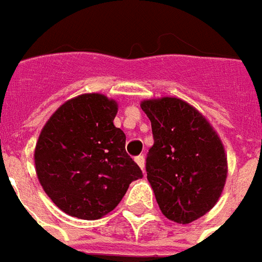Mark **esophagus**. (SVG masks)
Listing matches in <instances>:
<instances>
[{
    "mask_svg": "<svg viewBox=\"0 0 262 262\" xmlns=\"http://www.w3.org/2000/svg\"><path fill=\"white\" fill-rule=\"evenodd\" d=\"M135 161L137 162V165L140 166L141 169H144V164H146V161H144V156H137L135 158Z\"/></svg>",
    "mask_w": 262,
    "mask_h": 262,
    "instance_id": "obj_1",
    "label": "esophagus"
}]
</instances>
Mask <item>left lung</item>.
Segmentation results:
<instances>
[{
	"label": "left lung",
	"mask_w": 262,
	"mask_h": 262,
	"mask_svg": "<svg viewBox=\"0 0 262 262\" xmlns=\"http://www.w3.org/2000/svg\"><path fill=\"white\" fill-rule=\"evenodd\" d=\"M154 146L147 152V179L166 218L190 224L220 199L228 165L220 137L200 112L179 98L141 102Z\"/></svg>",
	"instance_id": "8db88e82"
}]
</instances>
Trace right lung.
<instances>
[{
  "label": "right lung",
  "mask_w": 262,
  "mask_h": 262,
  "mask_svg": "<svg viewBox=\"0 0 262 262\" xmlns=\"http://www.w3.org/2000/svg\"><path fill=\"white\" fill-rule=\"evenodd\" d=\"M118 105L102 94H83L59 106L40 133L34 162L42 189L58 208L98 220L119 204L143 172L115 127Z\"/></svg>",
  "instance_id": "obj_1"
}]
</instances>
